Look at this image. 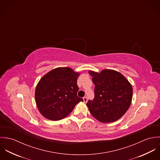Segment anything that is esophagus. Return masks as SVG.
<instances>
[{
    "label": "esophagus",
    "instance_id": "34e87169",
    "mask_svg": "<svg viewBox=\"0 0 160 160\" xmlns=\"http://www.w3.org/2000/svg\"><path fill=\"white\" fill-rule=\"evenodd\" d=\"M83 102H84V103H87V102H88V98H87L86 97H84L83 98Z\"/></svg>",
    "mask_w": 160,
    "mask_h": 160
}]
</instances>
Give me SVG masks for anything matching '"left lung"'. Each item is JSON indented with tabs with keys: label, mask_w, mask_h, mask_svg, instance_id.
<instances>
[{
	"label": "left lung",
	"mask_w": 160,
	"mask_h": 160,
	"mask_svg": "<svg viewBox=\"0 0 160 160\" xmlns=\"http://www.w3.org/2000/svg\"><path fill=\"white\" fill-rule=\"evenodd\" d=\"M95 84V97L87 107L91 114L103 123L114 122L129 109L132 99V86L119 72L105 69L100 72L89 71Z\"/></svg>",
	"instance_id": "8db88e82"
}]
</instances>
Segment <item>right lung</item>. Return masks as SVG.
Returning <instances> with one entry per match:
<instances>
[{"instance_id": "1", "label": "right lung", "mask_w": 160, "mask_h": 160, "mask_svg": "<svg viewBox=\"0 0 160 160\" xmlns=\"http://www.w3.org/2000/svg\"><path fill=\"white\" fill-rule=\"evenodd\" d=\"M79 75V72L69 67H58L41 78L35 90L36 103L41 114L52 121L60 120L83 101L77 95Z\"/></svg>"}]
</instances>
